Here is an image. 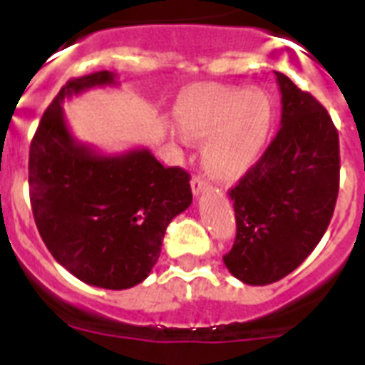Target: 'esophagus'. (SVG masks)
I'll return each instance as SVG.
<instances>
[{
  "label": "esophagus",
  "mask_w": 365,
  "mask_h": 365,
  "mask_svg": "<svg viewBox=\"0 0 365 365\" xmlns=\"http://www.w3.org/2000/svg\"><path fill=\"white\" fill-rule=\"evenodd\" d=\"M206 188H208V180H206L202 175H193V179H192L193 195H199V193L205 192Z\"/></svg>",
  "instance_id": "34e87169"
}]
</instances>
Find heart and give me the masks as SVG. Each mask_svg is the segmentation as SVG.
Returning <instances> with one entry per match:
<instances>
[{
    "label": "heart",
    "instance_id": "heart-1",
    "mask_svg": "<svg viewBox=\"0 0 365 365\" xmlns=\"http://www.w3.org/2000/svg\"><path fill=\"white\" fill-rule=\"evenodd\" d=\"M272 122V104L263 89L205 86L192 89L177 109L186 138L202 140V160L217 177H240L261 155Z\"/></svg>",
    "mask_w": 365,
    "mask_h": 365
}]
</instances>
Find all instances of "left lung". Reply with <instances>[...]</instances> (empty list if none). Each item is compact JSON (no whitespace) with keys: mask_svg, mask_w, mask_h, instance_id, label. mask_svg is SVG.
Listing matches in <instances>:
<instances>
[{"mask_svg":"<svg viewBox=\"0 0 365 365\" xmlns=\"http://www.w3.org/2000/svg\"><path fill=\"white\" fill-rule=\"evenodd\" d=\"M276 80L282 128L228 192L237 232L222 261L248 285H269L302 265L324 237L340 188L338 131L327 109L283 73Z\"/></svg>","mask_w":365,"mask_h":365,"instance_id":"left-lung-1","label":"left lung"}]
</instances>
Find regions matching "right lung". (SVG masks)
<instances>
[{
	"label": "right lung",
	"mask_w": 365,
	"mask_h": 365,
	"mask_svg": "<svg viewBox=\"0 0 365 365\" xmlns=\"http://www.w3.org/2000/svg\"><path fill=\"white\" fill-rule=\"evenodd\" d=\"M104 86H117V76L73 78L45 109L29 151V192L54 259L87 285L122 291L148 278L192 188L182 168L163 166L146 148L104 155L73 137L63 100Z\"/></svg>",
	"instance_id": "right-lung-1"
}]
</instances>
